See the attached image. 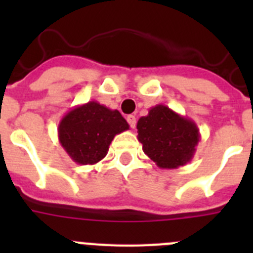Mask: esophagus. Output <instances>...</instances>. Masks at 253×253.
<instances>
[{"instance_id":"obj_1","label":"esophagus","mask_w":253,"mask_h":253,"mask_svg":"<svg viewBox=\"0 0 253 253\" xmlns=\"http://www.w3.org/2000/svg\"><path fill=\"white\" fill-rule=\"evenodd\" d=\"M126 120H128L129 125H130V128H135V124H137V119H135V116L128 115L126 116Z\"/></svg>"}]
</instances>
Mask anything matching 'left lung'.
<instances>
[{
    "label": "left lung",
    "mask_w": 253,
    "mask_h": 253,
    "mask_svg": "<svg viewBox=\"0 0 253 253\" xmlns=\"http://www.w3.org/2000/svg\"><path fill=\"white\" fill-rule=\"evenodd\" d=\"M143 152L160 169H178L193 160L200 140L198 125L166 105L151 107L137 123Z\"/></svg>",
    "instance_id": "left-lung-1"
}]
</instances>
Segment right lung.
I'll list each match as a JSON object with an SVG mask.
<instances>
[{
    "mask_svg": "<svg viewBox=\"0 0 253 253\" xmlns=\"http://www.w3.org/2000/svg\"><path fill=\"white\" fill-rule=\"evenodd\" d=\"M128 129L129 124L119 111L88 101L71 109L62 118L58 138L73 162L95 165L106 156L116 134Z\"/></svg>",
    "mask_w": 253,
    "mask_h": 253,
    "instance_id": "1",
    "label": "right lung"
}]
</instances>
